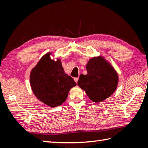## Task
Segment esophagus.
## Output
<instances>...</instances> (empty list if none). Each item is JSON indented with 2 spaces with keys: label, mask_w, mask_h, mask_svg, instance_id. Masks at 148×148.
I'll return each mask as SVG.
<instances>
[{
  "label": "esophagus",
  "mask_w": 148,
  "mask_h": 148,
  "mask_svg": "<svg viewBox=\"0 0 148 148\" xmlns=\"http://www.w3.org/2000/svg\"><path fill=\"white\" fill-rule=\"evenodd\" d=\"M78 80H79V78L78 77H76V78H74V81H75V82L77 83V81H78Z\"/></svg>",
  "instance_id": "34e87169"
}]
</instances>
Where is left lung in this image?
Here are the masks:
<instances>
[{"instance_id": "obj_1", "label": "left lung", "mask_w": 148, "mask_h": 148, "mask_svg": "<svg viewBox=\"0 0 148 148\" xmlns=\"http://www.w3.org/2000/svg\"><path fill=\"white\" fill-rule=\"evenodd\" d=\"M88 74H81L79 88L94 103H101L111 96L118 86L119 75L111 64L103 56L90 58L86 64Z\"/></svg>"}]
</instances>
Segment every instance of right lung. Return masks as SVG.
Wrapping results in <instances>:
<instances>
[{
  "label": "right lung",
  "mask_w": 148,
  "mask_h": 148,
  "mask_svg": "<svg viewBox=\"0 0 148 148\" xmlns=\"http://www.w3.org/2000/svg\"><path fill=\"white\" fill-rule=\"evenodd\" d=\"M52 52L45 54L30 73V84L35 96L42 103L56 108L65 102L69 90L76 83L64 72L60 58Z\"/></svg>",
  "instance_id": "add662e5"
}]
</instances>
